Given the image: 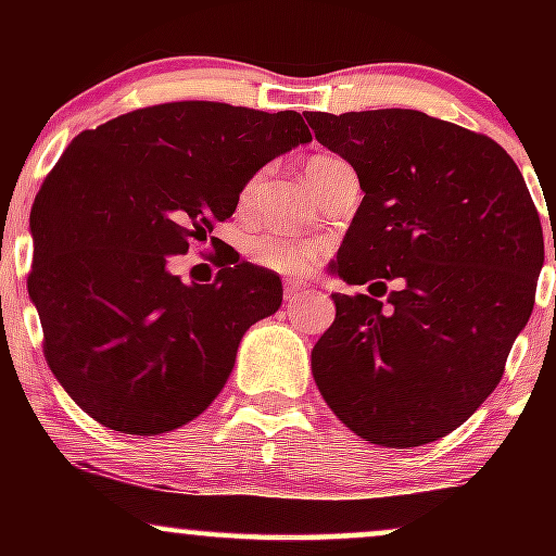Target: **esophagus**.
Listing matches in <instances>:
<instances>
[{"instance_id":"34e87169","label":"esophagus","mask_w":556,"mask_h":556,"mask_svg":"<svg viewBox=\"0 0 556 556\" xmlns=\"http://www.w3.org/2000/svg\"><path fill=\"white\" fill-rule=\"evenodd\" d=\"M305 292L303 282H295V279H287L285 282V300H295Z\"/></svg>"}]
</instances>
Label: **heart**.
<instances>
[{
    "instance_id": "heart-1",
    "label": "heart",
    "mask_w": 556,
    "mask_h": 556,
    "mask_svg": "<svg viewBox=\"0 0 556 556\" xmlns=\"http://www.w3.org/2000/svg\"><path fill=\"white\" fill-rule=\"evenodd\" d=\"M329 162H337V159H331V156L311 159V162L305 164V180H308V175H314L316 169L327 167ZM258 185H261V177L248 180L245 188H242L240 201L251 203L253 195H256ZM245 253L253 264L264 266V269L295 277V274L308 271L311 266H314L318 253H321V245H318V242L285 238V235H277V232H258V235H251V238H248Z\"/></svg>"
}]
</instances>
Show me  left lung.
I'll return each mask as SVG.
<instances>
[{
    "mask_svg": "<svg viewBox=\"0 0 556 556\" xmlns=\"http://www.w3.org/2000/svg\"><path fill=\"white\" fill-rule=\"evenodd\" d=\"M305 119L363 190L329 271L368 285L331 295L337 318L311 353L318 392L366 442H437L494 392L531 318L539 212L518 164L481 132L416 110Z\"/></svg>",
    "mask_w": 556,
    "mask_h": 556,
    "instance_id": "1",
    "label": "left lung"
}]
</instances>
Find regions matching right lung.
<instances>
[{"label": "right lung", "mask_w": 556, "mask_h": 556, "mask_svg": "<svg viewBox=\"0 0 556 556\" xmlns=\"http://www.w3.org/2000/svg\"><path fill=\"white\" fill-rule=\"evenodd\" d=\"M308 140L298 112L219 101L146 106L70 140L30 208L28 295L83 413L156 437L212 405L242 334L282 305V279L240 261L185 285L167 256L206 240L264 164Z\"/></svg>", "instance_id": "add662e5"}]
</instances>
